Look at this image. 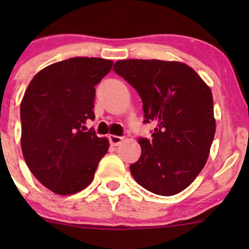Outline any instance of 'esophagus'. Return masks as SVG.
<instances>
[{
	"instance_id": "obj_1",
	"label": "esophagus",
	"mask_w": 249,
	"mask_h": 249,
	"mask_svg": "<svg viewBox=\"0 0 249 249\" xmlns=\"http://www.w3.org/2000/svg\"><path fill=\"white\" fill-rule=\"evenodd\" d=\"M108 139H109V142H110V144H112V145L120 144V143L123 142V140H124V139H123V137L115 136V135H109Z\"/></svg>"
}]
</instances>
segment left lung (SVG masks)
Listing matches in <instances>:
<instances>
[{"instance_id":"8db88e82","label":"left lung","mask_w":249,"mask_h":249,"mask_svg":"<svg viewBox=\"0 0 249 249\" xmlns=\"http://www.w3.org/2000/svg\"><path fill=\"white\" fill-rule=\"evenodd\" d=\"M113 70L137 90L153 140L139 139L141 157L130 165L144 189L178 194L197 177L215 134L210 87L188 65L162 60H119Z\"/></svg>"}]
</instances>
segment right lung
I'll return each instance as SVG.
<instances>
[{
  "instance_id": "right-lung-1",
  "label": "right lung",
  "mask_w": 249,
  "mask_h": 249,
  "mask_svg": "<svg viewBox=\"0 0 249 249\" xmlns=\"http://www.w3.org/2000/svg\"><path fill=\"white\" fill-rule=\"evenodd\" d=\"M112 65L100 57L55 62L32 78L25 91L20 104L22 155L35 177L55 194L87 188L108 150V140L85 131V124L95 118V85Z\"/></svg>"
}]
</instances>
